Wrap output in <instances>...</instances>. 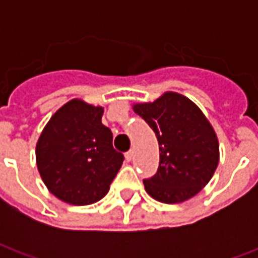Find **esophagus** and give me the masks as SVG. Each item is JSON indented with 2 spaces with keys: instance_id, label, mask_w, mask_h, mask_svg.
<instances>
[{
  "instance_id": "1",
  "label": "esophagus",
  "mask_w": 258,
  "mask_h": 258,
  "mask_svg": "<svg viewBox=\"0 0 258 258\" xmlns=\"http://www.w3.org/2000/svg\"><path fill=\"white\" fill-rule=\"evenodd\" d=\"M133 156H134V153H133V151H128L127 153H125V160L127 162H130L131 159H133Z\"/></svg>"
}]
</instances>
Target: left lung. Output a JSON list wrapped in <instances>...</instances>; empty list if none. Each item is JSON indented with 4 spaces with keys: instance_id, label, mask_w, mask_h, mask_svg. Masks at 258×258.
Returning a JSON list of instances; mask_svg holds the SVG:
<instances>
[{
    "instance_id": "obj_1",
    "label": "left lung",
    "mask_w": 258,
    "mask_h": 258,
    "mask_svg": "<svg viewBox=\"0 0 258 258\" xmlns=\"http://www.w3.org/2000/svg\"><path fill=\"white\" fill-rule=\"evenodd\" d=\"M134 112L149 124L159 142L160 163L144 179L148 194L162 203H181L209 184L220 160L216 131L189 98L164 92L156 101L135 103Z\"/></svg>"
}]
</instances>
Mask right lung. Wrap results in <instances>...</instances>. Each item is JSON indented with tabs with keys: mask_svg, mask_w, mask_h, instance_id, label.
Instances as JSON below:
<instances>
[{
	"mask_svg": "<svg viewBox=\"0 0 258 258\" xmlns=\"http://www.w3.org/2000/svg\"><path fill=\"white\" fill-rule=\"evenodd\" d=\"M103 107L72 99L53 113L36 146L38 173L64 203L92 205L109 192L124 156L102 124Z\"/></svg>",
	"mask_w": 258,
	"mask_h": 258,
	"instance_id": "obj_1",
	"label": "right lung"
}]
</instances>
